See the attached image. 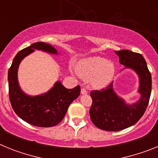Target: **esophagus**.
I'll list each match as a JSON object with an SVG mask.
<instances>
[{"mask_svg":"<svg viewBox=\"0 0 158 158\" xmlns=\"http://www.w3.org/2000/svg\"><path fill=\"white\" fill-rule=\"evenodd\" d=\"M81 94H87L88 91H87V90H86L85 89H84V88H82L81 90Z\"/></svg>","mask_w":158,"mask_h":158,"instance_id":"obj_1","label":"esophagus"}]
</instances>
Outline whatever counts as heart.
<instances>
[{"label":"heart","instance_id":"heart-1","mask_svg":"<svg viewBox=\"0 0 158 158\" xmlns=\"http://www.w3.org/2000/svg\"><path fill=\"white\" fill-rule=\"evenodd\" d=\"M77 74L84 80H89L93 87H104L109 83L115 73L113 63L101 57H89L77 65Z\"/></svg>","mask_w":158,"mask_h":158}]
</instances>
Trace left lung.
I'll return each mask as SVG.
<instances>
[{
    "label": "left lung",
    "instance_id": "left-lung-1",
    "mask_svg": "<svg viewBox=\"0 0 158 158\" xmlns=\"http://www.w3.org/2000/svg\"><path fill=\"white\" fill-rule=\"evenodd\" d=\"M115 52L121 64L139 74V91L142 96L139 102L127 105L114 93L112 82L106 89L90 92L93 104L89 115L92 122L96 127L108 131H121L136 123L147 108L152 89L151 74L142 54L127 50Z\"/></svg>",
    "mask_w": 158,
    "mask_h": 158
}]
</instances>
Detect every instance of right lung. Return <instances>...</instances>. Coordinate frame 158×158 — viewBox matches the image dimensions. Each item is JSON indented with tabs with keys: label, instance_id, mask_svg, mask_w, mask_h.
Here are the masks:
<instances>
[{
	"label": "right lung",
	"instance_id": "right-lung-1",
	"mask_svg": "<svg viewBox=\"0 0 158 158\" xmlns=\"http://www.w3.org/2000/svg\"><path fill=\"white\" fill-rule=\"evenodd\" d=\"M35 49L57 54L56 49L43 42L19 51L8 69V95L11 105L19 118L33 126L49 127L63 119L69 104L80 95L81 87L77 85L68 89L58 81L50 91L41 96H29L23 93L18 84L17 69L21 60Z\"/></svg>",
	"mask_w": 158,
	"mask_h": 158
}]
</instances>
